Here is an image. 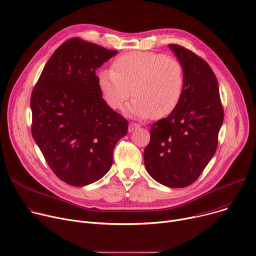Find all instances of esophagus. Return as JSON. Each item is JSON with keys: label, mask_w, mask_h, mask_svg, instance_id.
Segmentation results:
<instances>
[{"label": "esophagus", "mask_w": 256, "mask_h": 256, "mask_svg": "<svg viewBox=\"0 0 256 256\" xmlns=\"http://www.w3.org/2000/svg\"><path fill=\"white\" fill-rule=\"evenodd\" d=\"M138 128H140V126H138V124H134V122H130L128 124V132H132L134 130H138Z\"/></svg>", "instance_id": "1"}]
</instances>
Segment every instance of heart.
I'll return each mask as SVG.
<instances>
[{"label": "heart", "instance_id": "1", "mask_svg": "<svg viewBox=\"0 0 256 256\" xmlns=\"http://www.w3.org/2000/svg\"><path fill=\"white\" fill-rule=\"evenodd\" d=\"M101 96L112 109L124 108L130 118H162L178 105L184 84V67L176 59L152 52H130L116 58L112 69L97 74Z\"/></svg>", "mask_w": 256, "mask_h": 256}]
</instances>
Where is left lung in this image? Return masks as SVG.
<instances>
[{
  "mask_svg": "<svg viewBox=\"0 0 256 256\" xmlns=\"http://www.w3.org/2000/svg\"><path fill=\"white\" fill-rule=\"evenodd\" d=\"M168 47L184 67V90L176 108L151 126L144 164L159 184L184 188L198 178L214 157L224 109L210 66L178 44Z\"/></svg>",
  "mask_w": 256,
  "mask_h": 256,
  "instance_id": "1",
  "label": "left lung"
}]
</instances>
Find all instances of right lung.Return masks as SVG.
<instances>
[{
  "instance_id": "obj_1",
  "label": "right lung",
  "mask_w": 256,
  "mask_h": 256,
  "mask_svg": "<svg viewBox=\"0 0 256 256\" xmlns=\"http://www.w3.org/2000/svg\"><path fill=\"white\" fill-rule=\"evenodd\" d=\"M118 51L74 38L46 63L32 92V134L48 166L63 182L82 186L102 178L128 120L101 96L96 69Z\"/></svg>"
}]
</instances>
